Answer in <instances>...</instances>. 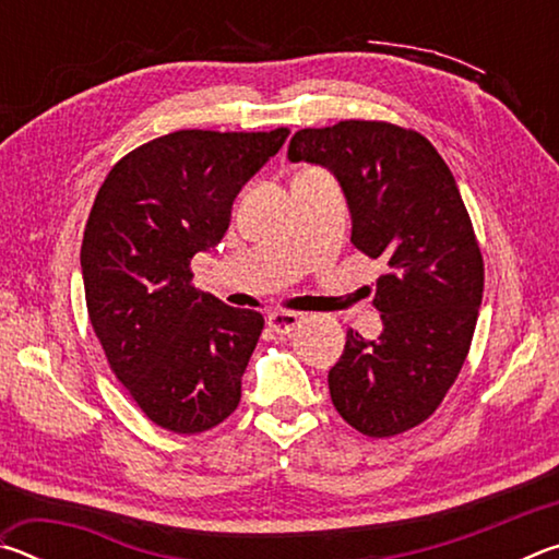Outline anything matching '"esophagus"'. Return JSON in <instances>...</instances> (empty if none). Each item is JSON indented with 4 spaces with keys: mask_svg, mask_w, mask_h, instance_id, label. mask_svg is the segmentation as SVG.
<instances>
[{
    "mask_svg": "<svg viewBox=\"0 0 559 559\" xmlns=\"http://www.w3.org/2000/svg\"><path fill=\"white\" fill-rule=\"evenodd\" d=\"M300 323H302V313H296V310H273L269 316V328L278 335L290 333V330H296Z\"/></svg>",
    "mask_w": 559,
    "mask_h": 559,
    "instance_id": "obj_1",
    "label": "esophagus"
}]
</instances>
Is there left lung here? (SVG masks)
<instances>
[{"mask_svg":"<svg viewBox=\"0 0 559 559\" xmlns=\"http://www.w3.org/2000/svg\"><path fill=\"white\" fill-rule=\"evenodd\" d=\"M290 163L328 167L353 241L382 259V335L347 333L328 374L337 414L372 439L427 421L456 382L484 298V257L451 169L427 138L384 120H340L290 138Z\"/></svg>","mask_w":559,"mask_h":559,"instance_id":"8db88e82","label":"left lung"}]
</instances>
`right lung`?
Returning a JSON list of instances; mask_svg holds the SVG:
<instances>
[{"label": "right lung", "instance_id": "obj_1", "mask_svg": "<svg viewBox=\"0 0 559 559\" xmlns=\"http://www.w3.org/2000/svg\"><path fill=\"white\" fill-rule=\"evenodd\" d=\"M288 132H169L118 159L93 202L91 325L132 402L173 433L210 431L239 406L263 316L197 290L189 263L224 239L236 194Z\"/></svg>", "mask_w": 559, "mask_h": 559}]
</instances>
